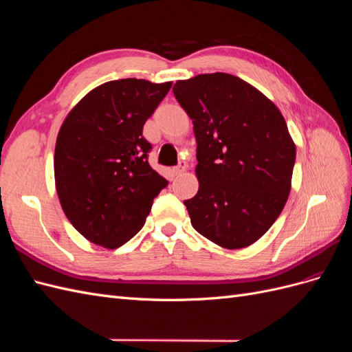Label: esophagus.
Listing matches in <instances>:
<instances>
[{"mask_svg":"<svg viewBox=\"0 0 352 352\" xmlns=\"http://www.w3.org/2000/svg\"><path fill=\"white\" fill-rule=\"evenodd\" d=\"M185 170H186V162L185 160H182V162H179V164L176 167H173V173L177 176L180 173H184Z\"/></svg>","mask_w":352,"mask_h":352,"instance_id":"obj_1","label":"esophagus"}]
</instances>
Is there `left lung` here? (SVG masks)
<instances>
[{
	"instance_id": "8db88e82",
	"label": "left lung",
	"mask_w": 352,
	"mask_h": 352,
	"mask_svg": "<svg viewBox=\"0 0 352 352\" xmlns=\"http://www.w3.org/2000/svg\"><path fill=\"white\" fill-rule=\"evenodd\" d=\"M177 102L194 123V198L185 199L194 229L223 248L258 241L291 192L295 144L276 105L229 73L177 80Z\"/></svg>"
}]
</instances>
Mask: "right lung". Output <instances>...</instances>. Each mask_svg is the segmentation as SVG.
I'll return each instance as SVG.
<instances>
[{
  "instance_id": "right-lung-1",
  "label": "right lung",
  "mask_w": 352,
  "mask_h": 352,
  "mask_svg": "<svg viewBox=\"0 0 352 352\" xmlns=\"http://www.w3.org/2000/svg\"><path fill=\"white\" fill-rule=\"evenodd\" d=\"M172 82L119 79L74 105L56 142L54 176L66 217L80 235L119 248L144 226L167 180L148 164L142 127Z\"/></svg>"
}]
</instances>
